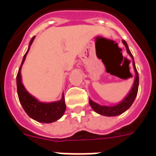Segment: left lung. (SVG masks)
I'll return each instance as SVG.
<instances>
[{
  "label": "left lung",
  "instance_id": "obj_1",
  "mask_svg": "<svg viewBox=\"0 0 156 156\" xmlns=\"http://www.w3.org/2000/svg\"><path fill=\"white\" fill-rule=\"evenodd\" d=\"M122 42L124 43V45L126 48V51L127 53L133 60V68L134 70V83L132 85V88L129 92V94L126 95V97L122 99V101H120L119 104L115 105H98V103L93 101L91 98H89V105L92 107V108L96 112L97 114H99L101 115H105V116H108V117H112V116H117L121 114H123L124 112H125L127 109L130 108V106L132 104L134 103V99L137 96L138 93V88H139V74H138L137 69L135 68V63H134V58L133 55L129 51L128 44L126 43V41L123 40ZM133 77V76H132Z\"/></svg>",
  "mask_w": 156,
  "mask_h": 156
}]
</instances>
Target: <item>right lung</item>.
<instances>
[{
	"label": "right lung",
	"instance_id": "obj_1",
	"mask_svg": "<svg viewBox=\"0 0 156 156\" xmlns=\"http://www.w3.org/2000/svg\"><path fill=\"white\" fill-rule=\"evenodd\" d=\"M34 39H35V37H33L30 41L28 49L23 57L22 64L20 66L18 73L16 76L17 94H18L19 101L21 103L22 108L29 117L40 123L49 124V123H52V122L58 120L64 115V112L66 110L64 94L62 93V98L58 101L50 102V103L41 102L39 101L37 98H36L34 96H32L31 94H29L28 91L24 87L22 81L21 70H22V65L25 62L27 55L28 53L29 49L31 48Z\"/></svg>",
	"mask_w": 156,
	"mask_h": 156
}]
</instances>
